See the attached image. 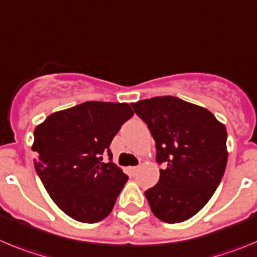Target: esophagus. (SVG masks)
<instances>
[{
  "label": "esophagus",
  "mask_w": 257,
  "mask_h": 257,
  "mask_svg": "<svg viewBox=\"0 0 257 257\" xmlns=\"http://www.w3.org/2000/svg\"><path fill=\"white\" fill-rule=\"evenodd\" d=\"M140 168H141V166L138 165V166H131L129 169H131L132 173H136V172H138V170H140Z\"/></svg>",
  "instance_id": "1"
}]
</instances>
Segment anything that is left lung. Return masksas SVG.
Instances as JSON below:
<instances>
[{
	"label": "left lung",
	"mask_w": 257,
	"mask_h": 257,
	"mask_svg": "<svg viewBox=\"0 0 257 257\" xmlns=\"http://www.w3.org/2000/svg\"><path fill=\"white\" fill-rule=\"evenodd\" d=\"M156 142L157 184L145 192L157 219L182 223L202 209L225 172L226 128L202 106L178 97H154L132 103Z\"/></svg>",
	"instance_id": "obj_1"
}]
</instances>
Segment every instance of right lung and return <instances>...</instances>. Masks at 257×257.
Segmentation results:
<instances>
[{
	"label": "right lung",
	"instance_id": "obj_1",
	"mask_svg": "<svg viewBox=\"0 0 257 257\" xmlns=\"http://www.w3.org/2000/svg\"><path fill=\"white\" fill-rule=\"evenodd\" d=\"M129 103L88 101L48 115L34 129V166L60 210L80 223H97L114 207L128 177L121 168L102 163L124 121Z\"/></svg>",
	"mask_w": 257,
	"mask_h": 257
}]
</instances>
